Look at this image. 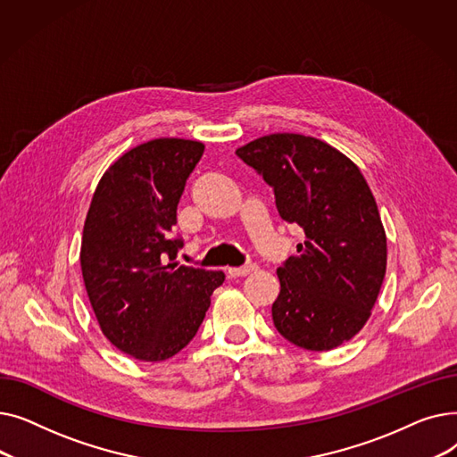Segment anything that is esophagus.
Listing matches in <instances>:
<instances>
[{"instance_id": "1", "label": "esophagus", "mask_w": 457, "mask_h": 457, "mask_svg": "<svg viewBox=\"0 0 457 457\" xmlns=\"http://www.w3.org/2000/svg\"><path fill=\"white\" fill-rule=\"evenodd\" d=\"M257 270V265L255 262H248V265H243V267H233V269H228V274L229 276H246L250 272H255Z\"/></svg>"}]
</instances>
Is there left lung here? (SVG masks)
<instances>
[{"instance_id": "obj_1", "label": "left lung", "mask_w": 457, "mask_h": 457, "mask_svg": "<svg viewBox=\"0 0 457 457\" xmlns=\"http://www.w3.org/2000/svg\"><path fill=\"white\" fill-rule=\"evenodd\" d=\"M262 176L287 224L305 241L278 269L276 329L293 345L322 352L365 326L387 267V238L359 168L329 144L296 133L255 138L235 152Z\"/></svg>"}]
</instances>
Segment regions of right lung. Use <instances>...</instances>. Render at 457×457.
Here are the masks:
<instances>
[{"mask_svg": "<svg viewBox=\"0 0 457 457\" xmlns=\"http://www.w3.org/2000/svg\"><path fill=\"white\" fill-rule=\"evenodd\" d=\"M204 150L185 138L140 144L109 166L87 212L79 259L90 305L105 337L140 361L183 350L226 278L176 262V211Z\"/></svg>", "mask_w": 457, "mask_h": 457, "instance_id": "right-lung-1", "label": "right lung"}]
</instances>
